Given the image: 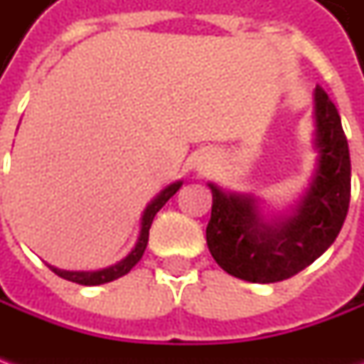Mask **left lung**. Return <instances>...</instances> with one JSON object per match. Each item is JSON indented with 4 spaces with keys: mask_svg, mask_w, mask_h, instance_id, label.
<instances>
[{
    "mask_svg": "<svg viewBox=\"0 0 364 364\" xmlns=\"http://www.w3.org/2000/svg\"><path fill=\"white\" fill-rule=\"evenodd\" d=\"M314 176L287 215L267 217L255 196L208 182L213 210L206 245L227 273L253 284L284 282L338 237L350 203V154L341 115L322 87L314 91Z\"/></svg>",
    "mask_w": 364,
    "mask_h": 364,
    "instance_id": "obj_1",
    "label": "left lung"
}]
</instances>
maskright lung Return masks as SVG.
Returning <instances> with one entry per match:
<instances>
[{
	"mask_svg": "<svg viewBox=\"0 0 364 364\" xmlns=\"http://www.w3.org/2000/svg\"><path fill=\"white\" fill-rule=\"evenodd\" d=\"M180 186H182V180H178L174 184L166 186L151 203L147 204L144 215H141V229H139V237H137V241H135V247L129 251L127 257H123L121 261H117L115 265L105 267V269H97V272H66V269H58V267H54V265H48V267L56 273V275H60L63 279L75 282V284H80V286H101V284H109V282L117 279L121 275L129 273L132 272V267H135L137 261L141 259L144 251H146L147 239H149V227H151V223H154V217L158 215V210H160L161 206L168 203L176 192L180 190Z\"/></svg>",
	"mask_w": 364,
	"mask_h": 364,
	"instance_id": "right-lung-1",
	"label": "right lung"
}]
</instances>
